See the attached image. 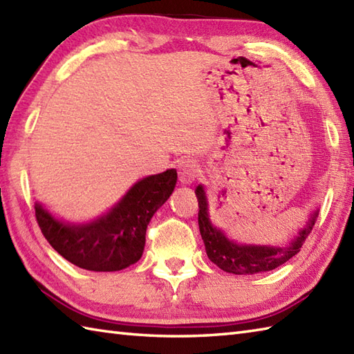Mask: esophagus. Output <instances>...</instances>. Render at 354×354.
I'll use <instances>...</instances> for the list:
<instances>
[{
  "instance_id": "obj_1",
  "label": "esophagus",
  "mask_w": 354,
  "mask_h": 354,
  "mask_svg": "<svg viewBox=\"0 0 354 354\" xmlns=\"http://www.w3.org/2000/svg\"><path fill=\"white\" fill-rule=\"evenodd\" d=\"M199 175V165L193 160H183L178 164V176L183 184H192Z\"/></svg>"
}]
</instances>
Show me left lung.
<instances>
[{
  "instance_id": "obj_1",
  "label": "left lung",
  "mask_w": 354,
  "mask_h": 354,
  "mask_svg": "<svg viewBox=\"0 0 354 354\" xmlns=\"http://www.w3.org/2000/svg\"><path fill=\"white\" fill-rule=\"evenodd\" d=\"M196 198L199 202V231L202 240H204L205 251L208 259L214 265L219 266L225 272L245 275V274H259L272 270L278 266L284 265L293 255L299 252L304 240L310 234L318 217V209L310 214V219L306 222V227L298 231V234L290 240V243L284 248L280 246H266V245H243L230 240L225 232L216 228L209 221L208 214V201L207 194L202 185H198Z\"/></svg>"
}]
</instances>
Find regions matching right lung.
I'll return each instance as SVG.
<instances>
[{"instance_id":"right-lung-1","label":"right lung","mask_w":354,"mask_h":354,"mask_svg":"<svg viewBox=\"0 0 354 354\" xmlns=\"http://www.w3.org/2000/svg\"><path fill=\"white\" fill-rule=\"evenodd\" d=\"M176 179L175 169L142 178L109 212L88 223L59 221L36 202V221L47 242L73 265L95 272L122 270L141 259L147 225L170 198Z\"/></svg>"}]
</instances>
